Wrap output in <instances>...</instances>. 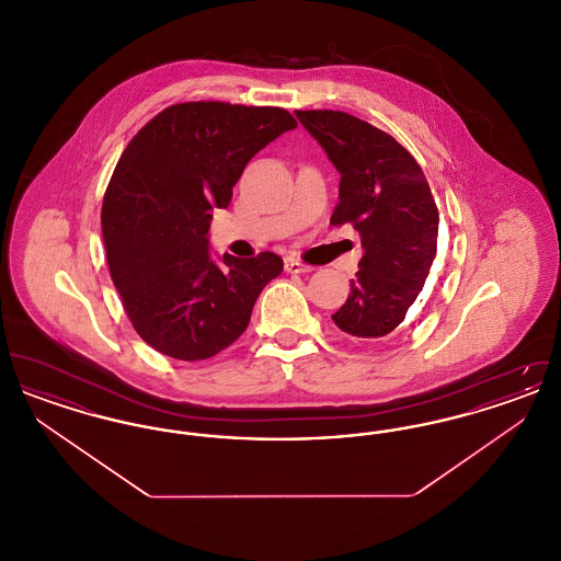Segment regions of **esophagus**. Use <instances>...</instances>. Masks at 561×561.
<instances>
[{
    "label": "esophagus",
    "instance_id": "1",
    "mask_svg": "<svg viewBox=\"0 0 561 561\" xmlns=\"http://www.w3.org/2000/svg\"><path fill=\"white\" fill-rule=\"evenodd\" d=\"M286 271L288 273H309V271H313L311 265H307V263H302V261H296V259H286Z\"/></svg>",
    "mask_w": 561,
    "mask_h": 561
}]
</instances>
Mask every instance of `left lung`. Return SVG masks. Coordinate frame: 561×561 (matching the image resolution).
Instances as JSON below:
<instances>
[{
  "instance_id": "8db88e82",
  "label": "left lung",
  "mask_w": 561,
  "mask_h": 561,
  "mask_svg": "<svg viewBox=\"0 0 561 561\" xmlns=\"http://www.w3.org/2000/svg\"><path fill=\"white\" fill-rule=\"evenodd\" d=\"M341 172L330 225L364 245L345 305L332 316L353 341H378L405 320L437 252L439 213L416 160L391 134L345 111H294Z\"/></svg>"
}]
</instances>
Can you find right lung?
Masks as SVG:
<instances>
[{
	"label": "right lung",
	"instance_id": "1",
	"mask_svg": "<svg viewBox=\"0 0 561 561\" xmlns=\"http://www.w3.org/2000/svg\"><path fill=\"white\" fill-rule=\"evenodd\" d=\"M296 119L282 107L170 105L117 161L101 222L108 273L138 336L168 357L208 359L236 343L284 261L208 252L213 208H227L245 163Z\"/></svg>",
	"mask_w": 561,
	"mask_h": 561
}]
</instances>
